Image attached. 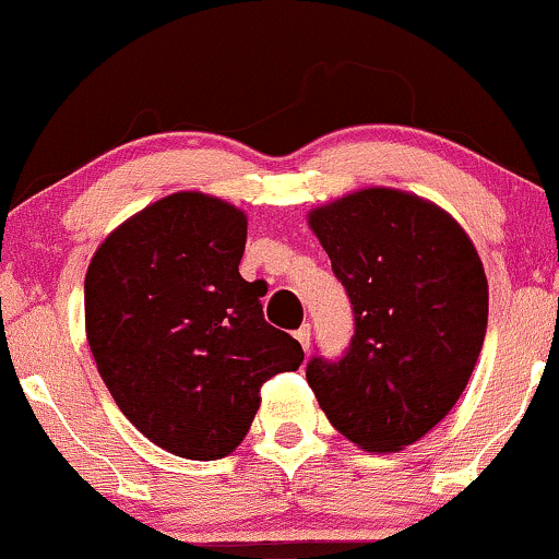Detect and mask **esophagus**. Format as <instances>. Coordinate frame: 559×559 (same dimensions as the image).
I'll return each instance as SVG.
<instances>
[{
    "label": "esophagus",
    "instance_id": "1",
    "mask_svg": "<svg viewBox=\"0 0 559 559\" xmlns=\"http://www.w3.org/2000/svg\"><path fill=\"white\" fill-rule=\"evenodd\" d=\"M294 337L301 343V348L307 350L309 348V341H312V328H309V324H301V328L294 332Z\"/></svg>",
    "mask_w": 559,
    "mask_h": 559
}]
</instances>
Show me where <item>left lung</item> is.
<instances>
[{
    "instance_id": "obj_1",
    "label": "left lung",
    "mask_w": 559,
    "mask_h": 559,
    "mask_svg": "<svg viewBox=\"0 0 559 559\" xmlns=\"http://www.w3.org/2000/svg\"><path fill=\"white\" fill-rule=\"evenodd\" d=\"M353 309L343 356L309 358L317 402L348 441L397 451L462 397L483 350L487 278L464 229L433 203L390 188L309 214Z\"/></svg>"
}]
</instances>
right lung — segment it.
I'll return each mask as SVG.
<instances>
[{"label":"right lung","mask_w":559,"mask_h":559,"mask_svg":"<svg viewBox=\"0 0 559 559\" xmlns=\"http://www.w3.org/2000/svg\"><path fill=\"white\" fill-rule=\"evenodd\" d=\"M242 211L173 193L121 224L84 278L97 371L121 413L175 456L235 451L260 386L304 361L299 341L265 322L258 284L239 275Z\"/></svg>","instance_id":"1"}]
</instances>
